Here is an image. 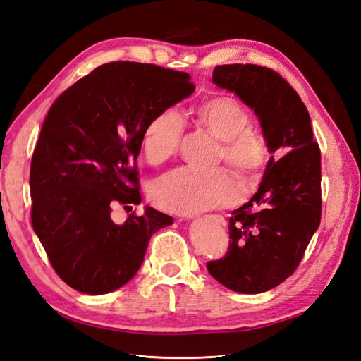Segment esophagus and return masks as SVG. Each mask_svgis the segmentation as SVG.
I'll return each instance as SVG.
<instances>
[{"mask_svg":"<svg viewBox=\"0 0 361 361\" xmlns=\"http://www.w3.org/2000/svg\"><path fill=\"white\" fill-rule=\"evenodd\" d=\"M207 218H209L211 221H214V223L218 224V226H226V224H227V223H226V218L221 216V215H209Z\"/></svg>","mask_w":361,"mask_h":361,"instance_id":"1","label":"esophagus"}]
</instances>
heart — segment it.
<instances>
[{"instance_id": "b5f03b06", "label": "heart", "mask_w": 361, "mask_h": 361, "mask_svg": "<svg viewBox=\"0 0 361 361\" xmlns=\"http://www.w3.org/2000/svg\"><path fill=\"white\" fill-rule=\"evenodd\" d=\"M195 123L220 141L216 164L224 162L243 183L256 182L268 164L265 137L251 129V116L236 97L214 96L194 113ZM179 114L167 108L150 118L143 141V154L152 164H162L176 154L183 137ZM150 197L161 209L191 215L232 203L236 183L224 169L199 171L176 169L161 176L150 190Z\"/></svg>"}]
</instances>
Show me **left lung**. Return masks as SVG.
Returning a JSON list of instances; mask_svg holds the SVG:
<instances>
[{"instance_id":"8db88e82","label":"left lung","mask_w":361,"mask_h":361,"mask_svg":"<svg viewBox=\"0 0 361 361\" xmlns=\"http://www.w3.org/2000/svg\"><path fill=\"white\" fill-rule=\"evenodd\" d=\"M212 81L253 108L276 157L268 161L257 192L232 212L226 255L206 267L228 289L260 293L293 274L319 227L321 150L307 108L276 71L223 64L214 69Z\"/></svg>"}]
</instances>
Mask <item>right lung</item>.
Returning <instances> with one entry per match:
<instances>
[{
  "mask_svg": "<svg viewBox=\"0 0 361 361\" xmlns=\"http://www.w3.org/2000/svg\"><path fill=\"white\" fill-rule=\"evenodd\" d=\"M194 90L185 72L113 61L51 105L31 158V224L71 288L90 295L122 288L143 264L152 235L173 223L149 206L122 224L111 214L141 202L137 157L150 118Z\"/></svg>",
  "mask_w": 361,
  "mask_h": 361,
  "instance_id": "right-lung-1",
  "label": "right lung"
}]
</instances>
